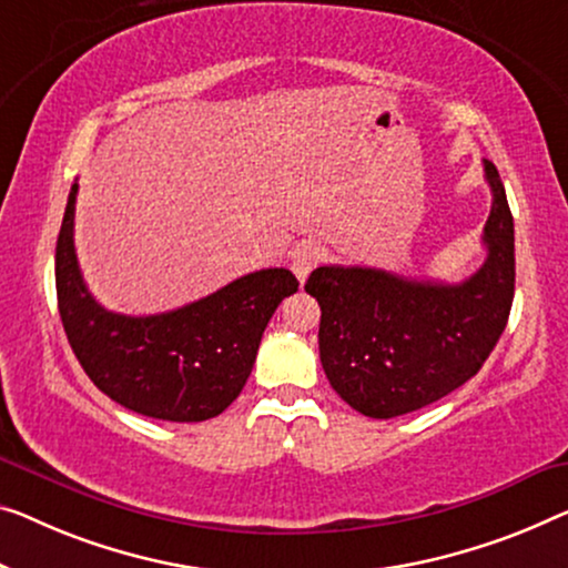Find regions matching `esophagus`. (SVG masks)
Here are the masks:
<instances>
[{
  "instance_id": "1",
  "label": "esophagus",
  "mask_w": 568,
  "mask_h": 568,
  "mask_svg": "<svg viewBox=\"0 0 568 568\" xmlns=\"http://www.w3.org/2000/svg\"><path fill=\"white\" fill-rule=\"evenodd\" d=\"M324 257H326V247H321V244H316V242L301 244V247L293 252L291 267H293L295 277H298L301 283H306V277L321 265V262H324Z\"/></svg>"
}]
</instances>
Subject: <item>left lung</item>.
<instances>
[{
    "instance_id": "1",
    "label": "left lung",
    "mask_w": 568,
    "mask_h": 568,
    "mask_svg": "<svg viewBox=\"0 0 568 568\" xmlns=\"http://www.w3.org/2000/svg\"><path fill=\"white\" fill-rule=\"evenodd\" d=\"M493 209L487 260L462 283L408 281L377 267H316L321 365L344 403L395 418L442 400L485 365L505 332L515 295V230L505 185L485 160Z\"/></svg>"
}]
</instances>
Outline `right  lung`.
<instances>
[{"label": "right lung", "instance_id": "add662e5", "mask_svg": "<svg viewBox=\"0 0 568 568\" xmlns=\"http://www.w3.org/2000/svg\"><path fill=\"white\" fill-rule=\"evenodd\" d=\"M79 183L68 193L55 244L58 311L68 344L101 393L148 418L199 423L224 413L242 393L260 338L285 295L291 270H257L189 306L124 316L97 303L73 247Z\"/></svg>", "mask_w": 568, "mask_h": 568}]
</instances>
